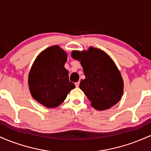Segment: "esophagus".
Segmentation results:
<instances>
[{
	"mask_svg": "<svg viewBox=\"0 0 151 151\" xmlns=\"http://www.w3.org/2000/svg\"><path fill=\"white\" fill-rule=\"evenodd\" d=\"M75 86H76V87H79V81H77V82L75 83Z\"/></svg>",
	"mask_w": 151,
	"mask_h": 151,
	"instance_id": "1",
	"label": "esophagus"
}]
</instances>
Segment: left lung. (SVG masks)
I'll use <instances>...</instances> for the list:
<instances>
[{
  "instance_id": "left-lung-1",
  "label": "left lung",
  "mask_w": 151,
  "mask_h": 151,
  "mask_svg": "<svg viewBox=\"0 0 151 151\" xmlns=\"http://www.w3.org/2000/svg\"><path fill=\"white\" fill-rule=\"evenodd\" d=\"M72 58L80 61L85 79L79 88L99 111L106 110L120 101L124 81L112 59L105 52L90 47L88 50L73 51Z\"/></svg>"
}]
</instances>
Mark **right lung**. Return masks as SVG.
Listing matches in <instances>:
<instances>
[{
	"mask_svg": "<svg viewBox=\"0 0 151 151\" xmlns=\"http://www.w3.org/2000/svg\"><path fill=\"white\" fill-rule=\"evenodd\" d=\"M67 60V53L55 45L42 51L32 64L28 76L29 89L32 97L44 106L58 107L75 88L65 68Z\"/></svg>",
	"mask_w": 151,
	"mask_h": 151,
	"instance_id": "obj_1",
	"label": "right lung"
}]
</instances>
